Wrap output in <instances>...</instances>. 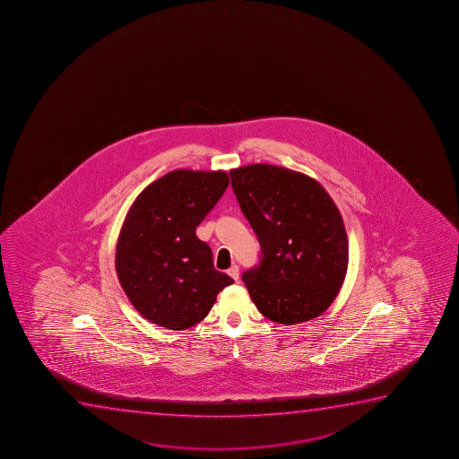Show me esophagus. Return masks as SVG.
<instances>
[{"label":"esophagus","mask_w":459,"mask_h":459,"mask_svg":"<svg viewBox=\"0 0 459 459\" xmlns=\"http://www.w3.org/2000/svg\"><path fill=\"white\" fill-rule=\"evenodd\" d=\"M227 273L232 276L233 280L238 281V278H239V267L237 264H233L230 269L227 270Z\"/></svg>","instance_id":"esophagus-1"}]
</instances>
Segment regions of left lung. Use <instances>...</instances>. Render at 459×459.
Masks as SVG:
<instances>
[{
    "instance_id": "1",
    "label": "left lung",
    "mask_w": 459,
    "mask_h": 459,
    "mask_svg": "<svg viewBox=\"0 0 459 459\" xmlns=\"http://www.w3.org/2000/svg\"><path fill=\"white\" fill-rule=\"evenodd\" d=\"M233 194L261 246L241 280L275 323L316 318L338 295L349 263L340 211L321 184L272 164L230 172Z\"/></svg>"
}]
</instances>
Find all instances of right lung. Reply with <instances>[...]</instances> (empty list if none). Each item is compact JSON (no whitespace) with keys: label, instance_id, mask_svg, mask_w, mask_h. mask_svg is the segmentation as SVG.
Instances as JSON below:
<instances>
[{"label":"right lung","instance_id":"obj_1","mask_svg":"<svg viewBox=\"0 0 459 459\" xmlns=\"http://www.w3.org/2000/svg\"><path fill=\"white\" fill-rule=\"evenodd\" d=\"M227 186L226 172L173 170L147 186L130 207L115 265L126 295L151 323L189 329L232 284L195 233Z\"/></svg>","mask_w":459,"mask_h":459}]
</instances>
